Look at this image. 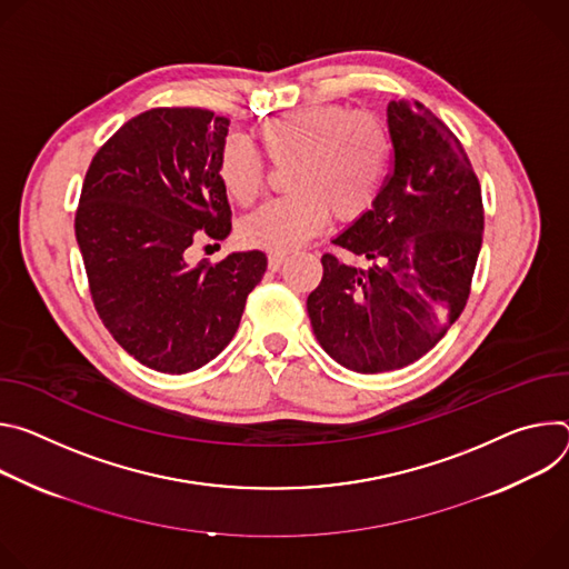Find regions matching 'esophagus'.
Wrapping results in <instances>:
<instances>
[{"instance_id":"obj_1","label":"esophagus","mask_w":569,"mask_h":569,"mask_svg":"<svg viewBox=\"0 0 569 569\" xmlns=\"http://www.w3.org/2000/svg\"><path fill=\"white\" fill-rule=\"evenodd\" d=\"M282 262H284L282 252H269V269L271 271H278L282 267Z\"/></svg>"}]
</instances>
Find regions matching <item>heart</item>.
I'll use <instances>...</instances> for the list:
<instances>
[{"instance_id":"b5f03b06","label":"heart","mask_w":569,"mask_h":569,"mask_svg":"<svg viewBox=\"0 0 569 569\" xmlns=\"http://www.w3.org/2000/svg\"><path fill=\"white\" fill-rule=\"evenodd\" d=\"M256 138L271 164H289L284 184L291 194L250 212L239 234L246 246L271 252H289L317 234L330 212L337 221L366 214L391 158V136L380 117L332 103L267 119ZM217 169L232 201L248 206L262 194L264 162L246 142L230 138Z\"/></svg>"}]
</instances>
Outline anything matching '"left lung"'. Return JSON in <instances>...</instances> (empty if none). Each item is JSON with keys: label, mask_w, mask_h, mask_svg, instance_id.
Wrapping results in <instances>:
<instances>
[{"label": "left lung", "mask_w": 569, "mask_h": 569, "mask_svg": "<svg viewBox=\"0 0 569 569\" xmlns=\"http://www.w3.org/2000/svg\"><path fill=\"white\" fill-rule=\"evenodd\" d=\"M393 169L372 208L332 239L357 262L321 258L307 298L321 348L355 372L398 370L429 352L470 296L483 203L457 136L420 101L387 108Z\"/></svg>", "instance_id": "8db88e82"}]
</instances>
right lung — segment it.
I'll list each match as a JSON object with an SVG mask.
<instances>
[{"mask_svg": "<svg viewBox=\"0 0 569 569\" xmlns=\"http://www.w3.org/2000/svg\"><path fill=\"white\" fill-rule=\"evenodd\" d=\"M230 119L203 108H151L97 151L74 219L90 293L114 341L140 363L182 375L234 337L262 250L187 267L199 237L230 234L219 153Z\"/></svg>", "mask_w": 569, "mask_h": 569, "instance_id": "obj_1", "label": "right lung"}]
</instances>
